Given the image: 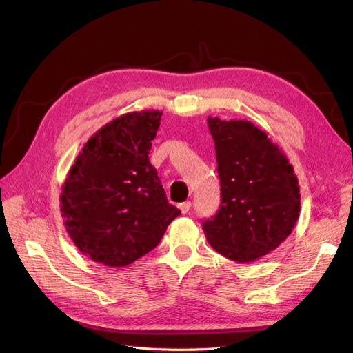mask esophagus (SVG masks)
<instances>
[{
  "mask_svg": "<svg viewBox=\"0 0 353 353\" xmlns=\"http://www.w3.org/2000/svg\"><path fill=\"white\" fill-rule=\"evenodd\" d=\"M178 208H179V210H181V213H188L190 212V208H191V203L190 201H184V203H179L178 205Z\"/></svg>",
  "mask_w": 353,
  "mask_h": 353,
  "instance_id": "34e87169",
  "label": "esophagus"
}]
</instances>
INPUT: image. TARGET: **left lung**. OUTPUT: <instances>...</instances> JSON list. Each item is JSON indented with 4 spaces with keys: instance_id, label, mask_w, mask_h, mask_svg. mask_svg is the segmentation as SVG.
<instances>
[{
    "instance_id": "8db88e82",
    "label": "left lung",
    "mask_w": 353,
    "mask_h": 353,
    "mask_svg": "<svg viewBox=\"0 0 353 353\" xmlns=\"http://www.w3.org/2000/svg\"><path fill=\"white\" fill-rule=\"evenodd\" d=\"M215 143L221 206L203 221L209 244L234 262H253L292 234L301 210L293 166L249 121L208 117Z\"/></svg>"
}]
</instances>
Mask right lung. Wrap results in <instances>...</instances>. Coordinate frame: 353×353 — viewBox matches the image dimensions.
<instances>
[{
	"instance_id": "right-lung-1",
	"label": "right lung",
	"mask_w": 353,
	"mask_h": 353,
	"mask_svg": "<svg viewBox=\"0 0 353 353\" xmlns=\"http://www.w3.org/2000/svg\"><path fill=\"white\" fill-rule=\"evenodd\" d=\"M162 113L132 112L105 123L69 170L60 212L74 245L94 262L110 268L132 263L181 215L148 160Z\"/></svg>"
}]
</instances>
